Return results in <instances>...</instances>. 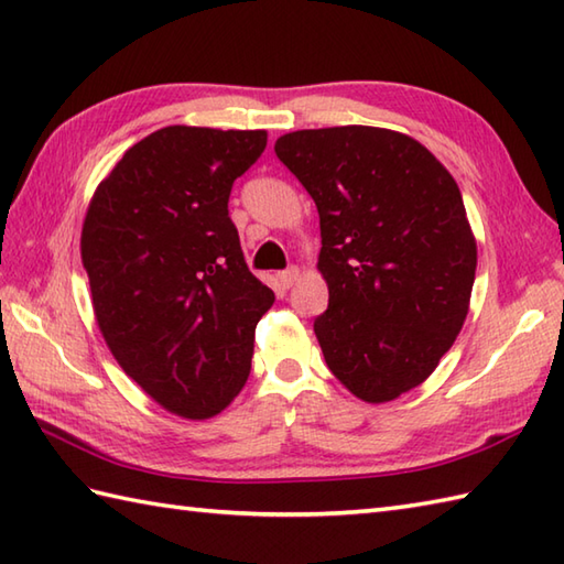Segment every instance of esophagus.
I'll return each instance as SVG.
<instances>
[{
	"label": "esophagus",
	"mask_w": 564,
	"mask_h": 564,
	"mask_svg": "<svg viewBox=\"0 0 564 564\" xmlns=\"http://www.w3.org/2000/svg\"><path fill=\"white\" fill-rule=\"evenodd\" d=\"M297 279H301V269H297V267H291L289 271L279 273V281H281L283 289H291V285H293Z\"/></svg>",
	"instance_id": "obj_1"
}]
</instances>
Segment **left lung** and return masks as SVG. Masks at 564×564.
<instances>
[{
    "mask_svg": "<svg viewBox=\"0 0 564 564\" xmlns=\"http://www.w3.org/2000/svg\"><path fill=\"white\" fill-rule=\"evenodd\" d=\"M273 150L319 213L327 368L358 400H398L434 373L470 310L477 242L460 188L422 142L388 128L295 130Z\"/></svg>",
    "mask_w": 564,
    "mask_h": 564,
    "instance_id": "8db88e82",
    "label": "left lung"
}]
</instances>
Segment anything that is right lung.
I'll list each match as a JSON object with an SVG mask.
<instances>
[{
	"mask_svg": "<svg viewBox=\"0 0 564 564\" xmlns=\"http://www.w3.org/2000/svg\"><path fill=\"white\" fill-rule=\"evenodd\" d=\"M267 130L166 126L126 150L94 191L82 263L101 337L166 412L210 419L245 388L273 291L254 273L227 200Z\"/></svg>",
	"mask_w": 564,
	"mask_h": 564,
	"instance_id": "add662e5",
	"label": "right lung"
}]
</instances>
